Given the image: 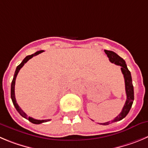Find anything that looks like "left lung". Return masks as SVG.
<instances>
[{"instance_id": "1", "label": "left lung", "mask_w": 148, "mask_h": 148, "mask_svg": "<svg viewBox=\"0 0 148 148\" xmlns=\"http://www.w3.org/2000/svg\"><path fill=\"white\" fill-rule=\"evenodd\" d=\"M104 52L107 54V57L109 58V60H110L111 63L121 66V71H122L123 74L124 79H125V93H126L127 96L126 101H125V103L124 104V107L121 112L112 121L103 123H99L101 125H109L110 123H112L117 122V121H121V120L125 118V116L128 114V113L129 112L131 108H132V103H133L134 99V87L133 84H132V75H131V72L128 69V68H127L125 60L122 58L120 57L119 55H117L115 52H112V51L106 50L105 49Z\"/></svg>"}]
</instances>
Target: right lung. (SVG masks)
<instances>
[{
  "label": "right lung",
  "mask_w": 148,
  "mask_h": 148,
  "mask_svg": "<svg viewBox=\"0 0 148 148\" xmlns=\"http://www.w3.org/2000/svg\"><path fill=\"white\" fill-rule=\"evenodd\" d=\"M44 52L43 50L38 51V52H35L34 54H32V55H27V57L25 58V59L23 60V61H22V63H20V64L17 66V67H16V71H15V72H14V77H13V79H12V86H11V98H12V102H13V104H14V106L15 107V108H16V111L20 113V115L23 116V118H25V119L28 120L30 122H31L32 123H34V124L42 123H45V122H47V121H49L50 120H36V119H34V118H30V117H27V114H26L23 111V110H22V109L19 107V105H18L17 103H16V99H15V93H14L15 81H16V76H17V74L19 73V71H20V69H21V68L24 66L25 63H27V62L28 61L30 58H32L34 56H36V55H38V54L41 53V52Z\"/></svg>",
  "instance_id": "1"
}]
</instances>
